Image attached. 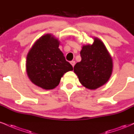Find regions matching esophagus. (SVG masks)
Segmentation results:
<instances>
[{"mask_svg":"<svg viewBox=\"0 0 134 134\" xmlns=\"http://www.w3.org/2000/svg\"><path fill=\"white\" fill-rule=\"evenodd\" d=\"M70 64H71L72 67H74V66L75 65V61L72 60V61H71V62H70Z\"/></svg>","mask_w":134,"mask_h":134,"instance_id":"1","label":"esophagus"}]
</instances>
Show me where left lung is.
Wrapping results in <instances>:
<instances>
[{
  "label": "left lung",
  "mask_w": 134,
  "mask_h": 134,
  "mask_svg": "<svg viewBox=\"0 0 134 134\" xmlns=\"http://www.w3.org/2000/svg\"><path fill=\"white\" fill-rule=\"evenodd\" d=\"M94 38L92 45L83 46L80 51L82 60L74 67L82 85L94 90L107 83L112 73L113 62L104 43Z\"/></svg>",
  "instance_id": "obj_1"
}]
</instances>
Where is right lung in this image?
<instances>
[{"mask_svg":"<svg viewBox=\"0 0 134 134\" xmlns=\"http://www.w3.org/2000/svg\"><path fill=\"white\" fill-rule=\"evenodd\" d=\"M59 46V41L47 34L35 42L27 55L29 78L32 83L43 89L56 87L64 74L73 70Z\"/></svg>","mask_w":134,"mask_h":134,"instance_id":"1","label":"right lung"}]
</instances>
